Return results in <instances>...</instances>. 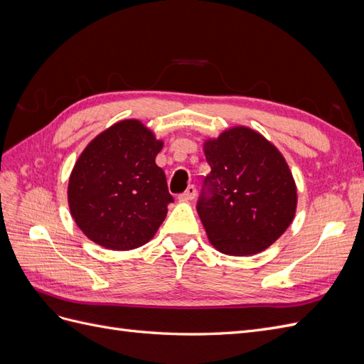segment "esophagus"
Here are the masks:
<instances>
[{
	"instance_id": "esophagus-1",
	"label": "esophagus",
	"mask_w": 364,
	"mask_h": 364,
	"mask_svg": "<svg viewBox=\"0 0 364 364\" xmlns=\"http://www.w3.org/2000/svg\"><path fill=\"white\" fill-rule=\"evenodd\" d=\"M194 197H196V186L190 185L188 188H186V191L179 196V200L181 202H190V200L194 199Z\"/></svg>"
}]
</instances>
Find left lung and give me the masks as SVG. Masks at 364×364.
I'll return each mask as SVG.
<instances>
[{
	"mask_svg": "<svg viewBox=\"0 0 364 364\" xmlns=\"http://www.w3.org/2000/svg\"><path fill=\"white\" fill-rule=\"evenodd\" d=\"M211 167L197 213L209 243L232 257L266 250L291 225L297 190L282 153L257 130L234 126L203 142Z\"/></svg>",
	"mask_w": 364,
	"mask_h": 364,
	"instance_id": "8db88e82",
	"label": "left lung"
}]
</instances>
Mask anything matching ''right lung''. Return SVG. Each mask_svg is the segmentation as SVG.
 I'll return each instance as SVG.
<instances>
[{
  "instance_id": "add662e5",
  "label": "right lung",
  "mask_w": 364,
  "mask_h": 364,
  "mask_svg": "<svg viewBox=\"0 0 364 364\" xmlns=\"http://www.w3.org/2000/svg\"><path fill=\"white\" fill-rule=\"evenodd\" d=\"M162 146L139 119H123L85 147L70 176L68 205L94 243L132 250L155 237L173 202L155 162Z\"/></svg>"
}]
</instances>
